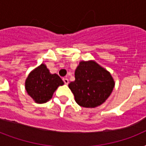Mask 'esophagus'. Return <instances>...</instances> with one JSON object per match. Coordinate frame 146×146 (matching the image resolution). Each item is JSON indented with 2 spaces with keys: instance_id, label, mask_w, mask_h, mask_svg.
Masks as SVG:
<instances>
[{
  "instance_id": "34e87169",
  "label": "esophagus",
  "mask_w": 146,
  "mask_h": 146,
  "mask_svg": "<svg viewBox=\"0 0 146 146\" xmlns=\"http://www.w3.org/2000/svg\"><path fill=\"white\" fill-rule=\"evenodd\" d=\"M63 81H64V84L68 85V83H69V80H68V79H67V78H64V79H63Z\"/></svg>"
}]
</instances>
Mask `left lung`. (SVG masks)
I'll use <instances>...</instances> for the list:
<instances>
[{
	"mask_svg": "<svg viewBox=\"0 0 146 146\" xmlns=\"http://www.w3.org/2000/svg\"><path fill=\"white\" fill-rule=\"evenodd\" d=\"M68 86L80 106L96 108L110 96L114 81L111 73L96 61H81L75 70V81Z\"/></svg>",
	"mask_w": 146,
	"mask_h": 146,
	"instance_id": "obj_1",
	"label": "left lung"
}]
</instances>
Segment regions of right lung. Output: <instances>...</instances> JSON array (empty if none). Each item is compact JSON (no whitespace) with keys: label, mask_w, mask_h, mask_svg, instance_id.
Masks as SVG:
<instances>
[{"label":"right lung","mask_w":146,"mask_h":146,"mask_svg":"<svg viewBox=\"0 0 146 146\" xmlns=\"http://www.w3.org/2000/svg\"><path fill=\"white\" fill-rule=\"evenodd\" d=\"M63 85L64 82L59 76L50 73L47 66L42 64L29 74L25 87L36 103L42 104L49 101L57 87Z\"/></svg>","instance_id":"right-lung-1"}]
</instances>
